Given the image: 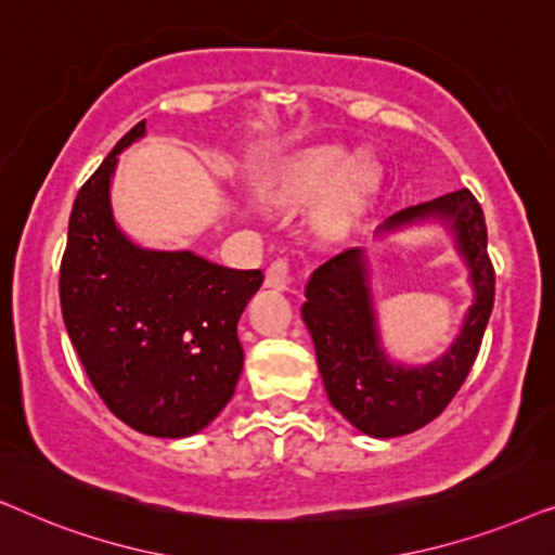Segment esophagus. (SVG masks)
Segmentation results:
<instances>
[{"instance_id":"esophagus-1","label":"esophagus","mask_w":555,"mask_h":555,"mask_svg":"<svg viewBox=\"0 0 555 555\" xmlns=\"http://www.w3.org/2000/svg\"><path fill=\"white\" fill-rule=\"evenodd\" d=\"M287 285H291V268H287V262L285 260L270 262L268 272H264V287L283 293L287 291Z\"/></svg>"}]
</instances>
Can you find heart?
<instances>
[{"label":"heart","mask_w":555,"mask_h":555,"mask_svg":"<svg viewBox=\"0 0 555 555\" xmlns=\"http://www.w3.org/2000/svg\"><path fill=\"white\" fill-rule=\"evenodd\" d=\"M366 192V169L353 166L344 149H315L293 158L264 184V196L293 209L326 194L315 211L321 232H336L359 211Z\"/></svg>","instance_id":"heart-1"}]
</instances>
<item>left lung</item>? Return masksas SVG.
Here are the masks:
<instances>
[{
    "label": "left lung",
    "mask_w": 555,
    "mask_h": 555,
    "mask_svg": "<svg viewBox=\"0 0 555 555\" xmlns=\"http://www.w3.org/2000/svg\"><path fill=\"white\" fill-rule=\"evenodd\" d=\"M427 222L452 232L473 285V306L439 359L406 366L384 351L363 247H348L323 262L310 275L300 308L331 404L356 429L376 439L409 435L444 412L473 369L495 300L488 227L469 189L397 211L378 227L376 237Z\"/></svg>",
    "instance_id": "obj_1"
}]
</instances>
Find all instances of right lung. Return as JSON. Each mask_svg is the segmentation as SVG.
<instances>
[{
    "mask_svg": "<svg viewBox=\"0 0 555 555\" xmlns=\"http://www.w3.org/2000/svg\"><path fill=\"white\" fill-rule=\"evenodd\" d=\"M133 126L75 196L60 264L67 336L105 406L141 435L202 431L232 399L245 351L237 321L262 270H232L192 249H149L111 207L118 154Z\"/></svg>",
    "mask_w": 555,
    "mask_h": 555,
    "instance_id": "obj_1",
    "label": "right lung"
}]
</instances>
